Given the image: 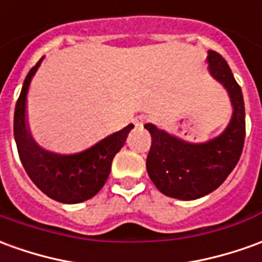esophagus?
<instances>
[{
	"instance_id": "esophagus-1",
	"label": "esophagus",
	"mask_w": 262,
	"mask_h": 262,
	"mask_svg": "<svg viewBox=\"0 0 262 262\" xmlns=\"http://www.w3.org/2000/svg\"><path fill=\"white\" fill-rule=\"evenodd\" d=\"M146 119H147V116H146V115H139V116H136V118H135V120H133V122H135V125L136 126H142L144 122H146Z\"/></svg>"
}]
</instances>
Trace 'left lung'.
<instances>
[{
    "label": "left lung",
    "instance_id": "8db88e82",
    "mask_svg": "<svg viewBox=\"0 0 262 262\" xmlns=\"http://www.w3.org/2000/svg\"><path fill=\"white\" fill-rule=\"evenodd\" d=\"M208 71L226 88L233 105V116L226 130L206 143H188L151 123L144 127L151 136L146 169L163 194L179 200H195L220 187L230 174L244 147L246 111L241 88L226 59L208 51Z\"/></svg>",
    "mask_w": 262,
    "mask_h": 262
}]
</instances>
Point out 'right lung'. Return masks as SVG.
Segmentation results:
<instances>
[{
    "mask_svg": "<svg viewBox=\"0 0 262 262\" xmlns=\"http://www.w3.org/2000/svg\"><path fill=\"white\" fill-rule=\"evenodd\" d=\"M42 59L28 72L16 100L14 113L16 149L27 174L42 193L59 203L76 204L92 199L103 187L111 173L113 157L123 147L133 125H127L76 155H58L42 149L31 136L25 118L29 83Z\"/></svg>",
    "mask_w": 262,
    "mask_h": 262,
    "instance_id": "1",
    "label": "right lung"
}]
</instances>
